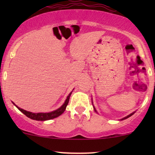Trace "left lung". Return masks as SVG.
Segmentation results:
<instances>
[{"label":"left lung","instance_id":"left-lung-1","mask_svg":"<svg viewBox=\"0 0 155 155\" xmlns=\"http://www.w3.org/2000/svg\"><path fill=\"white\" fill-rule=\"evenodd\" d=\"M92 106H93V108H94V110H95V112H97V111H96V109H95V106H94V105H93V104H92ZM135 112H136V111H133V113L130 114H129V115H127V117H124V118L121 119V120H126V119L129 118V117H131V116H132V115H133V114H134V113H135Z\"/></svg>","mask_w":155,"mask_h":155}]
</instances>
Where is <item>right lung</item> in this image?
Here are the masks:
<instances>
[{
	"mask_svg": "<svg viewBox=\"0 0 155 155\" xmlns=\"http://www.w3.org/2000/svg\"><path fill=\"white\" fill-rule=\"evenodd\" d=\"M71 91L69 93V95H68L67 98L65 99V102L64 104L62 105L58 109L54 110V111H51V112H48V113H33V112H31V111H28L26 110L22 109V108L18 107L17 105H15V103H13V104L17 107L18 109L22 113L24 114L25 115H26L28 118L32 119L33 120H37V121H46V120H51V119H54L56 118V117L60 116L65 111V108H66V106L68 104V101L69 99H70V96L71 95L72 93Z\"/></svg>",
	"mask_w": 155,
	"mask_h": 155,
	"instance_id": "right-lung-1",
	"label": "right lung"
}]
</instances>
